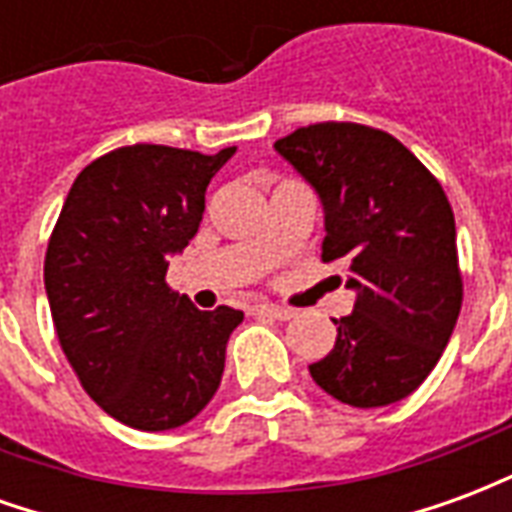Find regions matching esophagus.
Segmentation results:
<instances>
[{"label": "esophagus", "mask_w": 512, "mask_h": 512, "mask_svg": "<svg viewBox=\"0 0 512 512\" xmlns=\"http://www.w3.org/2000/svg\"><path fill=\"white\" fill-rule=\"evenodd\" d=\"M252 312L260 315V318H271V321H288V318H293V310H288V307H277V304H255Z\"/></svg>", "instance_id": "obj_1"}]
</instances>
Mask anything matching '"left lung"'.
I'll list each match as a JSON object with an SVG mask.
<instances>
[{"label": "left lung", "instance_id": "8db88e82", "mask_svg": "<svg viewBox=\"0 0 512 512\" xmlns=\"http://www.w3.org/2000/svg\"><path fill=\"white\" fill-rule=\"evenodd\" d=\"M318 191L323 263L348 268L354 312L310 376L354 408L417 389L450 343L463 301L455 216L441 183L406 145L359 123H315L274 142Z\"/></svg>", "mask_w": 512, "mask_h": 512}]
</instances>
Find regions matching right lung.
<instances>
[{
	"label": "right lung",
	"instance_id": "right-lung-1",
	"mask_svg": "<svg viewBox=\"0 0 512 512\" xmlns=\"http://www.w3.org/2000/svg\"><path fill=\"white\" fill-rule=\"evenodd\" d=\"M233 153L117 147L79 172L54 224L43 266L54 329L84 392L128 428H180L219 389L244 312L197 310L167 268Z\"/></svg>",
	"mask_w": 512,
	"mask_h": 512
}]
</instances>
